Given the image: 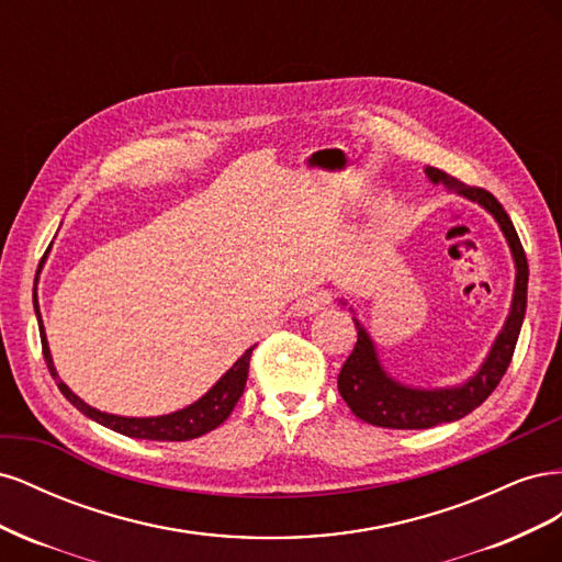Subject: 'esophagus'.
Wrapping results in <instances>:
<instances>
[{
    "label": "esophagus",
    "instance_id": "34e87169",
    "mask_svg": "<svg viewBox=\"0 0 562 562\" xmlns=\"http://www.w3.org/2000/svg\"><path fill=\"white\" fill-rule=\"evenodd\" d=\"M330 304V295L328 291H314L310 295H304L297 304H295V312L300 316H307V314H316L321 310H326Z\"/></svg>",
    "mask_w": 562,
    "mask_h": 562
}]
</instances>
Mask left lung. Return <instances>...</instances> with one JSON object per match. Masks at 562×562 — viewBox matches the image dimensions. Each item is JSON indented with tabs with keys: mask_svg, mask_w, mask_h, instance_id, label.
<instances>
[{
	"mask_svg": "<svg viewBox=\"0 0 562 562\" xmlns=\"http://www.w3.org/2000/svg\"><path fill=\"white\" fill-rule=\"evenodd\" d=\"M427 176L434 182H446L457 194H464L467 199L479 201L481 206H485L495 215L516 260V293L512 314H508L506 326L499 333L495 347H492L487 361L479 370V375L457 389L422 391L407 389L394 382L380 368L375 347H372L368 333L356 323V333H359V337H356L353 351L349 353L342 370H339L337 389L339 396L345 398V403L351 407V413L356 417L382 429H431L436 424L462 419L464 415L475 411V407L497 389L504 372L508 370L527 307V277H530V269H527V258L516 234V227L502 203L487 190H483V187H469L457 182L446 171H440V168L429 166Z\"/></svg>",
	"mask_w": 562,
	"mask_h": 562,
	"instance_id": "8db88e82",
	"label": "left lung"
}]
</instances>
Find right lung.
Wrapping results in <instances>:
<instances>
[{
  "instance_id": "obj_1",
  "label": "right lung",
  "mask_w": 562,
  "mask_h": 562,
  "mask_svg": "<svg viewBox=\"0 0 562 562\" xmlns=\"http://www.w3.org/2000/svg\"><path fill=\"white\" fill-rule=\"evenodd\" d=\"M35 312L40 318V337H42V353L46 359L50 378L56 380L60 394L70 401L79 413H83L87 417L95 419L103 427L124 434L131 438H147V440H190V438H199L203 434L213 431L215 427L223 424L232 411L239 403L244 389H246V380H248V366H250V353L255 347H250L239 361H236L225 375L220 380L206 396L199 398L194 405L184 407V411H178L173 415H164V417H116V415H108L100 413L95 407L83 403L79 396H75L70 389H67L60 378L56 375V368L50 363V353H48V345H46V335H44V326H42V316H40V307L35 304Z\"/></svg>"
}]
</instances>
